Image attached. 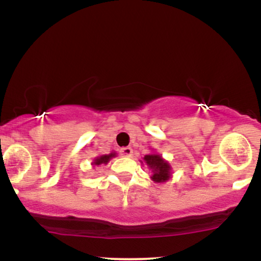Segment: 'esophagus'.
Here are the masks:
<instances>
[{"label": "esophagus", "instance_id": "1", "mask_svg": "<svg viewBox=\"0 0 261 261\" xmlns=\"http://www.w3.org/2000/svg\"><path fill=\"white\" fill-rule=\"evenodd\" d=\"M133 153H134V151L131 147H124L120 149V154L122 155V157H131Z\"/></svg>", "mask_w": 261, "mask_h": 261}]
</instances>
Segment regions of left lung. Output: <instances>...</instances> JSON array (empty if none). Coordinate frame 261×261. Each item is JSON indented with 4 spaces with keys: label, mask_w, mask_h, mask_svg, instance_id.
<instances>
[{
    "label": "left lung",
    "mask_w": 261,
    "mask_h": 261,
    "mask_svg": "<svg viewBox=\"0 0 261 261\" xmlns=\"http://www.w3.org/2000/svg\"><path fill=\"white\" fill-rule=\"evenodd\" d=\"M148 168L152 169L151 179L155 182H164L170 178V164L162 158V155L157 153L146 154L143 158Z\"/></svg>",
    "instance_id": "1"
}]
</instances>
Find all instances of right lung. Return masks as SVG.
<instances>
[{"label": "right lung", "instance_id": "right-lung-1", "mask_svg": "<svg viewBox=\"0 0 261 261\" xmlns=\"http://www.w3.org/2000/svg\"><path fill=\"white\" fill-rule=\"evenodd\" d=\"M116 153H114V152H112L110 154H103L100 155V157H97L95 158L94 161H93V166H100V164H107L108 162H109L110 160H112L113 157H115Z\"/></svg>", "mask_w": 261, "mask_h": 261}]
</instances>
